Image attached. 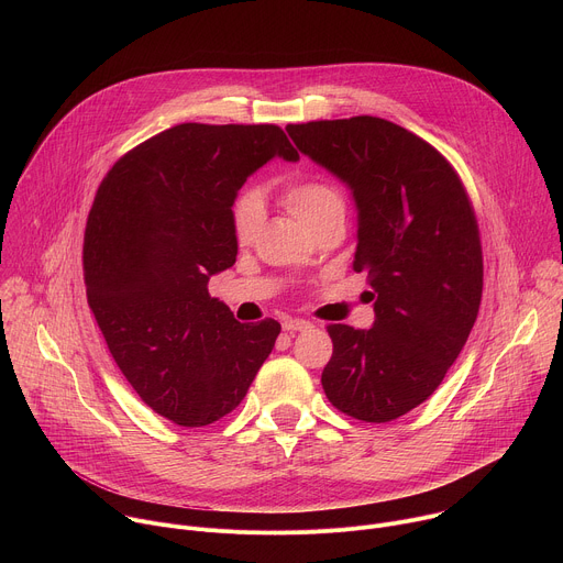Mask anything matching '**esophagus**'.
Masks as SVG:
<instances>
[{"instance_id":"1","label":"esophagus","mask_w":563,"mask_h":563,"mask_svg":"<svg viewBox=\"0 0 563 563\" xmlns=\"http://www.w3.org/2000/svg\"><path fill=\"white\" fill-rule=\"evenodd\" d=\"M313 325L309 323V320H302V318H287L285 323H283V330L285 332H289V334H294V332H307V330H311Z\"/></svg>"}]
</instances>
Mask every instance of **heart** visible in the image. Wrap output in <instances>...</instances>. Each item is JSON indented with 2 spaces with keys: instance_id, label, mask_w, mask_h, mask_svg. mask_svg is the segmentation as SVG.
<instances>
[{
  "instance_id": "1",
  "label": "heart",
  "mask_w": 563,
  "mask_h": 563,
  "mask_svg": "<svg viewBox=\"0 0 563 563\" xmlns=\"http://www.w3.org/2000/svg\"><path fill=\"white\" fill-rule=\"evenodd\" d=\"M283 200L289 207V211L302 220L305 224L309 220H313L320 211L328 209L330 205L341 202L339 194L318 180H298V183H289L283 191ZM263 202L256 194L247 191L240 194L231 207V229L238 243H250L254 238V233L258 231L261 222H263Z\"/></svg>"
}]
</instances>
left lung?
<instances>
[{
    "instance_id": "1",
    "label": "left lung",
    "mask_w": 563,
    "mask_h": 563,
    "mask_svg": "<svg viewBox=\"0 0 563 563\" xmlns=\"http://www.w3.org/2000/svg\"><path fill=\"white\" fill-rule=\"evenodd\" d=\"M287 133L350 189L352 267L374 289L369 330L328 328L334 354L320 383L336 410L387 423L423 404L470 336L484 287L474 211L448 159L394 122L358 115Z\"/></svg>"
}]
</instances>
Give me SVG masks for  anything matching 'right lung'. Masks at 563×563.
Listing matches in <instances>:
<instances>
[{"label":"right lung","instance_id":"right-lung-1","mask_svg":"<svg viewBox=\"0 0 563 563\" xmlns=\"http://www.w3.org/2000/svg\"><path fill=\"white\" fill-rule=\"evenodd\" d=\"M300 155L274 124H178L102 180L85 233V283L109 352L165 419L209 426L245 398L280 334L209 296L235 263V196L269 159Z\"/></svg>","mask_w":563,"mask_h":563}]
</instances>
